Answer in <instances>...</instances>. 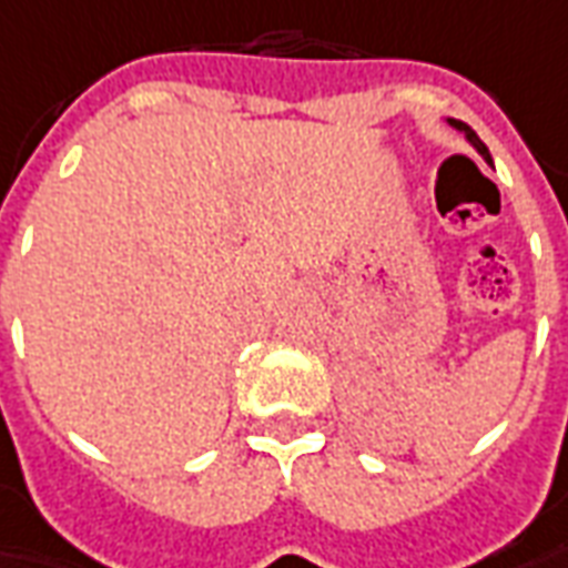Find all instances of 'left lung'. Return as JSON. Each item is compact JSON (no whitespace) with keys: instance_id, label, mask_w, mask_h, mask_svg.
<instances>
[{"instance_id":"obj_1","label":"left lung","mask_w":568,"mask_h":568,"mask_svg":"<svg viewBox=\"0 0 568 568\" xmlns=\"http://www.w3.org/2000/svg\"><path fill=\"white\" fill-rule=\"evenodd\" d=\"M448 123L455 125L457 132H464V134H466V141H469V144L476 146L478 153L485 155L487 162H490V153H487V146H485V144H481V141H478V134H476V132H473V129H469V125H466V123H460V120H448Z\"/></svg>"}]
</instances>
